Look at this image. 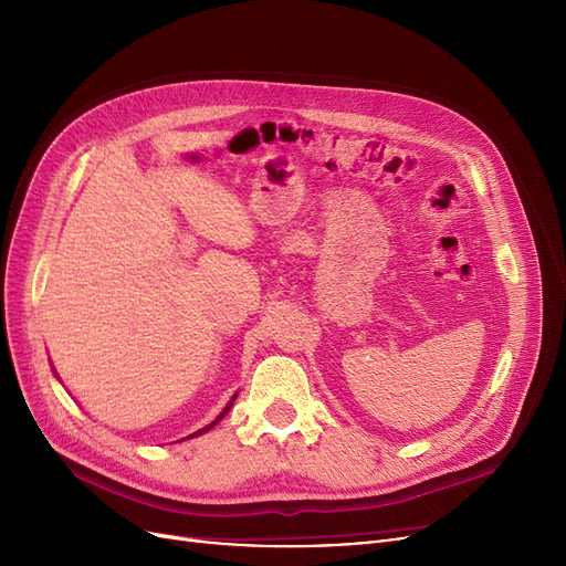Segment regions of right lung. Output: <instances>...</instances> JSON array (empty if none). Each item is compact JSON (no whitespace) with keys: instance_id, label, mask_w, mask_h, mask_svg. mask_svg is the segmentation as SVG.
<instances>
[{"instance_id":"1","label":"right lung","mask_w":566,"mask_h":566,"mask_svg":"<svg viewBox=\"0 0 566 566\" xmlns=\"http://www.w3.org/2000/svg\"><path fill=\"white\" fill-rule=\"evenodd\" d=\"M235 397H238V394H233V397H231V401H229V403L224 406V410H221V413H219V416H217V418H214V420H212V422H210L208 427H202V430H198V432H193V434H188L186 439H193V437H198V434H205V432H210V430H212V427H214V424H217V422H219L221 418H224V416L229 413V410H231V406H233V401H235Z\"/></svg>"}]
</instances>
